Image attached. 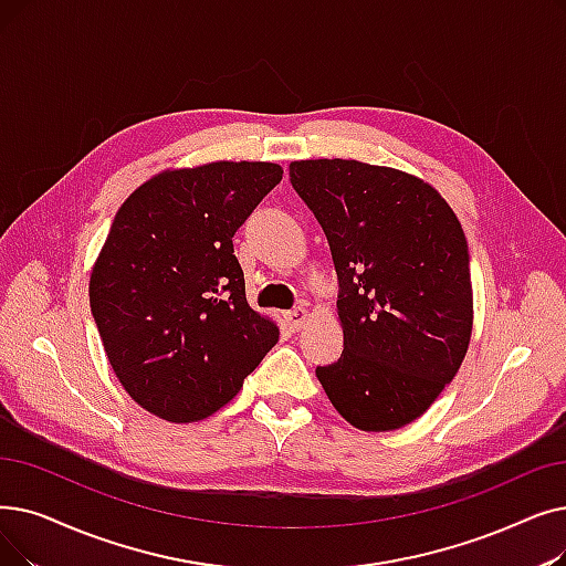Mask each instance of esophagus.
Segmentation results:
<instances>
[{"label":"esophagus","mask_w":566,"mask_h":566,"mask_svg":"<svg viewBox=\"0 0 566 566\" xmlns=\"http://www.w3.org/2000/svg\"><path fill=\"white\" fill-rule=\"evenodd\" d=\"M284 318H286L289 328H291L293 333H298V331L305 326V322L310 318V314H307V310H305V307H296V310L286 312V314H284Z\"/></svg>","instance_id":"obj_1"}]
</instances>
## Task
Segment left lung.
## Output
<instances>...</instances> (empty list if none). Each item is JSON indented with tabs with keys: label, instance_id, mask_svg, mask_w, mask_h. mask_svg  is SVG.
Returning a JSON list of instances; mask_svg holds the SVG:
<instances>
[{
	"label": "left lung",
	"instance_id": "1",
	"mask_svg": "<svg viewBox=\"0 0 566 566\" xmlns=\"http://www.w3.org/2000/svg\"><path fill=\"white\" fill-rule=\"evenodd\" d=\"M339 282L342 356L316 367L333 407L365 432L398 430L455 377L472 337L467 238L428 182L356 159L291 161Z\"/></svg>",
	"mask_w": 566,
	"mask_h": 566
}]
</instances>
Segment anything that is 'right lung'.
Returning <instances> with one entry per match:
<instances>
[{"mask_svg": "<svg viewBox=\"0 0 566 566\" xmlns=\"http://www.w3.org/2000/svg\"><path fill=\"white\" fill-rule=\"evenodd\" d=\"M270 161L164 170L117 210L90 275V307L119 384L170 423L238 396L280 331L248 305L233 235L280 185Z\"/></svg>", "mask_w": 566, "mask_h": 566, "instance_id": "right-lung-1", "label": "right lung"}]
</instances>
